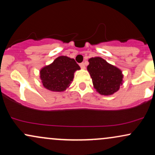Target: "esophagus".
Instances as JSON below:
<instances>
[{"label": "esophagus", "mask_w": 155, "mask_h": 155, "mask_svg": "<svg viewBox=\"0 0 155 155\" xmlns=\"http://www.w3.org/2000/svg\"><path fill=\"white\" fill-rule=\"evenodd\" d=\"M79 65H80V67H81V68H82V69H84L85 68V64L84 63H80Z\"/></svg>", "instance_id": "esophagus-1"}]
</instances>
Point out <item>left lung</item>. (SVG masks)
Instances as JSON below:
<instances>
[{
    "label": "left lung",
    "mask_w": 155,
    "mask_h": 155,
    "mask_svg": "<svg viewBox=\"0 0 155 155\" xmlns=\"http://www.w3.org/2000/svg\"><path fill=\"white\" fill-rule=\"evenodd\" d=\"M89 63L87 71L94 87L101 95H110L118 91L123 78L120 69L98 57L90 58Z\"/></svg>",
    "instance_id": "left-lung-1"
}]
</instances>
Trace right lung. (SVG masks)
Returning a JSON list of instances; mask_svg holds the SVG:
<instances>
[{
  "mask_svg": "<svg viewBox=\"0 0 155 155\" xmlns=\"http://www.w3.org/2000/svg\"><path fill=\"white\" fill-rule=\"evenodd\" d=\"M79 69L75 60L60 56L41 70L40 77L44 87L47 90L62 92L68 87L74 79V72Z\"/></svg>",
  "mask_w": 155,
  "mask_h": 155,
  "instance_id": "obj_1",
  "label": "right lung"
}]
</instances>
